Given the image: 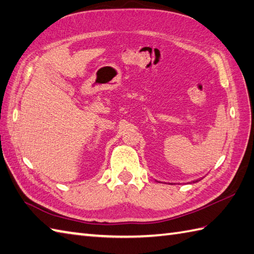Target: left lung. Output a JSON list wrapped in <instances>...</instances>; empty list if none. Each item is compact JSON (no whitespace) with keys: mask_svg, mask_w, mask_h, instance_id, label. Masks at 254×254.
<instances>
[{"mask_svg":"<svg viewBox=\"0 0 254 254\" xmlns=\"http://www.w3.org/2000/svg\"><path fill=\"white\" fill-rule=\"evenodd\" d=\"M197 181H198V180H196V181H193V182H197Z\"/></svg>","mask_w":254,"mask_h":254,"instance_id":"obj_1","label":"left lung"}]
</instances>
